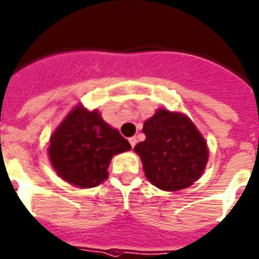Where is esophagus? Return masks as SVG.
<instances>
[{"mask_svg": "<svg viewBox=\"0 0 259 259\" xmlns=\"http://www.w3.org/2000/svg\"><path fill=\"white\" fill-rule=\"evenodd\" d=\"M130 144H131L132 148H135V146H136V144H137L136 137H131V139H130Z\"/></svg>", "mask_w": 259, "mask_h": 259, "instance_id": "34e87169", "label": "esophagus"}]
</instances>
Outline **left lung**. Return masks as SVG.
Instances as JSON below:
<instances>
[{"mask_svg":"<svg viewBox=\"0 0 259 259\" xmlns=\"http://www.w3.org/2000/svg\"><path fill=\"white\" fill-rule=\"evenodd\" d=\"M142 132L145 141L139 142L134 150L154 186L177 191L200 179L208 162V146L185 114L158 109L145 120Z\"/></svg>","mask_w":259,"mask_h":259,"instance_id":"obj_1","label":"left lung"}]
</instances>
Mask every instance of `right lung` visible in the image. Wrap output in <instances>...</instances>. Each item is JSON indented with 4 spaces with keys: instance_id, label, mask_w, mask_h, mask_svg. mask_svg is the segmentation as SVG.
Returning a JSON list of instances; mask_svg holds the SVG:
<instances>
[{
    "instance_id": "1",
    "label": "right lung",
    "mask_w": 259,
    "mask_h": 259,
    "mask_svg": "<svg viewBox=\"0 0 259 259\" xmlns=\"http://www.w3.org/2000/svg\"><path fill=\"white\" fill-rule=\"evenodd\" d=\"M128 150L130 142L104 122L99 111L77 105L51 135L49 156L58 176L90 189L108 179L111 158Z\"/></svg>"
}]
</instances>
